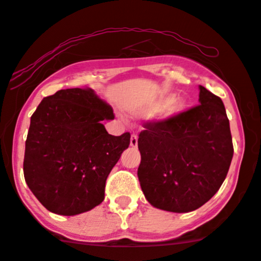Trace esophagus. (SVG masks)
<instances>
[{
    "mask_svg": "<svg viewBox=\"0 0 261 261\" xmlns=\"http://www.w3.org/2000/svg\"><path fill=\"white\" fill-rule=\"evenodd\" d=\"M137 139H139V137H137L136 134L131 135V139H130L131 147H137Z\"/></svg>",
    "mask_w": 261,
    "mask_h": 261,
    "instance_id": "esophagus-1",
    "label": "esophagus"
}]
</instances>
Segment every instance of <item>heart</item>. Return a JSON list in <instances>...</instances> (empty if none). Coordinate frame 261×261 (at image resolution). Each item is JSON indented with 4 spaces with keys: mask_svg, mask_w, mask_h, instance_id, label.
<instances>
[{
    "mask_svg": "<svg viewBox=\"0 0 261 261\" xmlns=\"http://www.w3.org/2000/svg\"><path fill=\"white\" fill-rule=\"evenodd\" d=\"M185 103L181 98H172L166 103L164 107V114L166 117H170V115H175L177 113H180L184 109Z\"/></svg>",
    "mask_w": 261,
    "mask_h": 261,
    "instance_id": "b5f03b06",
    "label": "heart"
}]
</instances>
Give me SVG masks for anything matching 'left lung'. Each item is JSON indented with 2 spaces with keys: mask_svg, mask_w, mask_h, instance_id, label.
<instances>
[{
  "mask_svg": "<svg viewBox=\"0 0 261 261\" xmlns=\"http://www.w3.org/2000/svg\"><path fill=\"white\" fill-rule=\"evenodd\" d=\"M199 103L143 124L137 170L144 197L172 213L198 209L218 192L230 168L233 144L220 97L199 86Z\"/></svg>",
  "mask_w": 261,
  "mask_h": 261,
  "instance_id": "1",
  "label": "left lung"
}]
</instances>
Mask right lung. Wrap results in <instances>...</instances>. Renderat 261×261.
Masks as SVG:
<instances>
[{
  "instance_id": "obj_1",
  "label": "right lung",
  "mask_w": 261,
  "mask_h": 261,
  "mask_svg": "<svg viewBox=\"0 0 261 261\" xmlns=\"http://www.w3.org/2000/svg\"><path fill=\"white\" fill-rule=\"evenodd\" d=\"M114 113L91 89L59 90L45 97L30 119L24 177L49 212L76 215L105 199L106 181L130 134L113 136L103 120Z\"/></svg>"
}]
</instances>
